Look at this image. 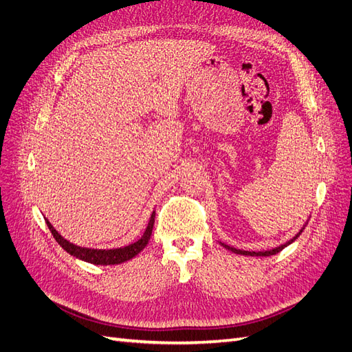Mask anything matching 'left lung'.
Returning a JSON list of instances; mask_svg holds the SVG:
<instances>
[{
  "mask_svg": "<svg viewBox=\"0 0 352 352\" xmlns=\"http://www.w3.org/2000/svg\"><path fill=\"white\" fill-rule=\"evenodd\" d=\"M307 223H308V220L305 221V225L301 228V230L298 232L294 238H291L289 241H286L285 243L279 245V247L272 248V250H267V251H243V250H236V248H233V247H230V245H226V243H223V242H220V245H221V247H225L226 250H229V251H232V252H235V254H241V255H250V257H269V255H274V254L280 252L283 248H286V247H287V245H291V243H292L295 239H298V236H300L301 233H302V230L305 229Z\"/></svg>",
  "mask_w": 352,
  "mask_h": 352,
  "instance_id": "left-lung-1",
  "label": "left lung"
}]
</instances>
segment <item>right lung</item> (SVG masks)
Segmentation results:
<instances>
[{
	"label": "right lung",
	"instance_id": "obj_1",
	"mask_svg": "<svg viewBox=\"0 0 352 352\" xmlns=\"http://www.w3.org/2000/svg\"><path fill=\"white\" fill-rule=\"evenodd\" d=\"M154 219H155V210H153L151 217H150V220H148L146 229L144 230L142 236L140 239L129 243V245H124V247L109 248V250L80 247V245H76V243L67 241L66 238H63L60 233L54 229V226H52L48 221V219H45V221H47L48 229L52 233V236L56 238L60 247L66 252H69L70 255H73V257H76L82 261L91 263V264H97V265H113V264H122L124 261L132 260L146 247V243H148V241H150L151 233H153Z\"/></svg>",
	"mask_w": 352,
	"mask_h": 352
}]
</instances>
